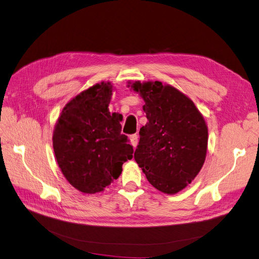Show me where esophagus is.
Masks as SVG:
<instances>
[{"label":"esophagus","mask_w":259,"mask_h":259,"mask_svg":"<svg viewBox=\"0 0 259 259\" xmlns=\"http://www.w3.org/2000/svg\"><path fill=\"white\" fill-rule=\"evenodd\" d=\"M130 140H131V145L135 148L137 146V144H138V136L136 134L135 135H131L130 136Z\"/></svg>","instance_id":"obj_1"}]
</instances>
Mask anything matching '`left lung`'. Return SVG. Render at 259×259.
<instances>
[{"label": "left lung", "instance_id": "1", "mask_svg": "<svg viewBox=\"0 0 259 259\" xmlns=\"http://www.w3.org/2000/svg\"><path fill=\"white\" fill-rule=\"evenodd\" d=\"M139 94L148 122L140 128L134 159L155 189L175 194L189 185L205 162L204 117L183 92L160 81L128 82Z\"/></svg>", "mask_w": 259, "mask_h": 259}]
</instances>
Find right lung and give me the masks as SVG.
<instances>
[{
	"label": "right lung",
	"instance_id": "obj_1",
	"mask_svg": "<svg viewBox=\"0 0 259 259\" xmlns=\"http://www.w3.org/2000/svg\"><path fill=\"white\" fill-rule=\"evenodd\" d=\"M111 82H100L74 96L54 127L53 148L58 166L83 193L101 192L119 178L133 158L128 138L121 134V114L109 112Z\"/></svg>",
	"mask_w": 259,
	"mask_h": 259
}]
</instances>
